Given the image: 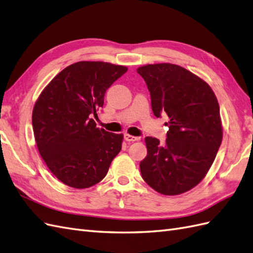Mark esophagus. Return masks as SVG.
<instances>
[{
  "mask_svg": "<svg viewBox=\"0 0 253 253\" xmlns=\"http://www.w3.org/2000/svg\"><path fill=\"white\" fill-rule=\"evenodd\" d=\"M124 139L127 141V142H133V141H138V137H133V135H131V134H128V133H126L125 135H124Z\"/></svg>",
  "mask_w": 253,
  "mask_h": 253,
  "instance_id": "esophagus-1",
  "label": "esophagus"
}]
</instances>
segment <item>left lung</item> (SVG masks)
<instances>
[{
  "label": "left lung",
  "mask_w": 253,
  "mask_h": 253,
  "mask_svg": "<svg viewBox=\"0 0 253 253\" xmlns=\"http://www.w3.org/2000/svg\"><path fill=\"white\" fill-rule=\"evenodd\" d=\"M151 93L152 109L169 116L165 144L146 137V157L140 163L148 186L166 196L196 187L209 172L222 141L215 93L204 80L175 64H148L137 69Z\"/></svg>",
  "instance_id": "left-lung-1"
}]
</instances>
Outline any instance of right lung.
<instances>
[{
	"mask_svg": "<svg viewBox=\"0 0 253 253\" xmlns=\"http://www.w3.org/2000/svg\"><path fill=\"white\" fill-rule=\"evenodd\" d=\"M127 71L105 62H78L57 74L35 102L32 124L38 151L62 183L88 188L107 175L123 134L97 128L92 115L107 89Z\"/></svg>",
	"mask_w": 253,
	"mask_h": 253,
	"instance_id": "right-lung-1",
	"label": "right lung"
}]
</instances>
